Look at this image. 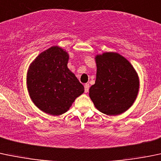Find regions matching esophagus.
<instances>
[{
	"instance_id": "esophagus-1",
	"label": "esophagus",
	"mask_w": 161,
	"mask_h": 161,
	"mask_svg": "<svg viewBox=\"0 0 161 161\" xmlns=\"http://www.w3.org/2000/svg\"><path fill=\"white\" fill-rule=\"evenodd\" d=\"M89 87H90V85H89V84H84V92H85L86 93L88 92Z\"/></svg>"
}]
</instances>
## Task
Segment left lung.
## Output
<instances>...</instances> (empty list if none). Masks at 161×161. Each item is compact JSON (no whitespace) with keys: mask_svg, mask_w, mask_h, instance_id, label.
<instances>
[{"mask_svg":"<svg viewBox=\"0 0 161 161\" xmlns=\"http://www.w3.org/2000/svg\"><path fill=\"white\" fill-rule=\"evenodd\" d=\"M95 84L89 95L97 110L108 115L125 112L133 104L139 91V78L130 63L116 53L96 56Z\"/></svg>","mask_w":161,"mask_h":161,"instance_id":"1","label":"left lung"}]
</instances>
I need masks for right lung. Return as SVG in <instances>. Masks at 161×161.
Returning <instances> with one entry per match:
<instances>
[{
  "mask_svg": "<svg viewBox=\"0 0 161 161\" xmlns=\"http://www.w3.org/2000/svg\"><path fill=\"white\" fill-rule=\"evenodd\" d=\"M69 56L53 46L36 57L29 67L27 86L34 104L53 115L65 113L84 92V87L67 67Z\"/></svg>",
  "mask_w": 161,
  "mask_h": 161,
  "instance_id": "add662e5",
  "label": "right lung"
}]
</instances>
